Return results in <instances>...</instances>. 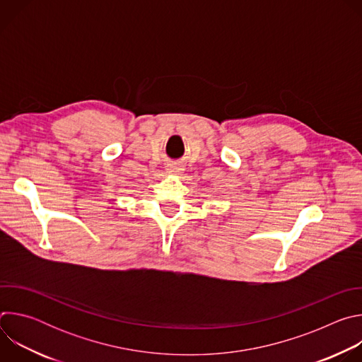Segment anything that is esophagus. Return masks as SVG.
<instances>
[{
	"mask_svg": "<svg viewBox=\"0 0 362 362\" xmlns=\"http://www.w3.org/2000/svg\"><path fill=\"white\" fill-rule=\"evenodd\" d=\"M168 170H169V172H177L179 169H176V166H170Z\"/></svg>",
	"mask_w": 362,
	"mask_h": 362,
	"instance_id": "1",
	"label": "esophagus"
}]
</instances>
